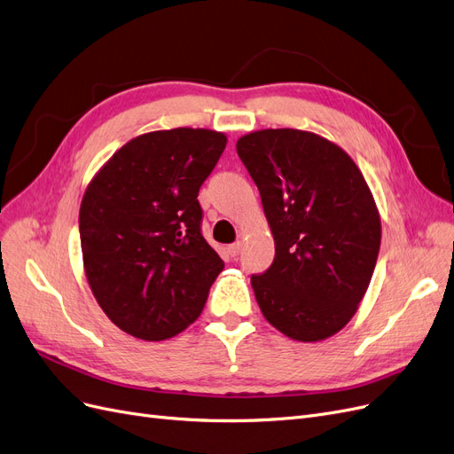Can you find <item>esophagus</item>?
<instances>
[{
	"label": "esophagus",
	"mask_w": 454,
	"mask_h": 454,
	"mask_svg": "<svg viewBox=\"0 0 454 454\" xmlns=\"http://www.w3.org/2000/svg\"><path fill=\"white\" fill-rule=\"evenodd\" d=\"M241 247H243V245H241L239 241L231 243V245L228 247V253H230V256H231V258H236V256L241 253Z\"/></svg>",
	"instance_id": "obj_1"
}]
</instances>
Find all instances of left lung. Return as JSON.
Listing matches in <instances>:
<instances>
[{
    "label": "left lung",
    "instance_id": "8db88e82",
    "mask_svg": "<svg viewBox=\"0 0 454 454\" xmlns=\"http://www.w3.org/2000/svg\"><path fill=\"white\" fill-rule=\"evenodd\" d=\"M236 149L275 239L271 266L251 275L260 311L292 340L330 338L356 313L381 245L364 175L338 145L311 131L260 129Z\"/></svg>",
    "mask_w": 454,
    "mask_h": 454
}]
</instances>
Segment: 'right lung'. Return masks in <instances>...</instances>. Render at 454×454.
<instances>
[{"label":"right lung","mask_w":454,"mask_h":454,"mask_svg":"<svg viewBox=\"0 0 454 454\" xmlns=\"http://www.w3.org/2000/svg\"><path fill=\"white\" fill-rule=\"evenodd\" d=\"M226 149L211 129L151 131L89 184L79 233L86 279L113 323L139 340L173 338L200 317L224 270L201 236L198 192Z\"/></svg>","instance_id":"1"}]
</instances>
